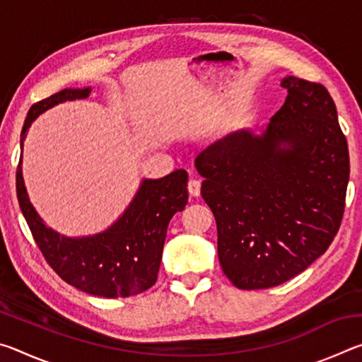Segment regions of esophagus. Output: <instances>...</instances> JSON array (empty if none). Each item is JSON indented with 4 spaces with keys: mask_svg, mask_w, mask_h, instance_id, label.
Instances as JSON below:
<instances>
[{
    "mask_svg": "<svg viewBox=\"0 0 362 362\" xmlns=\"http://www.w3.org/2000/svg\"><path fill=\"white\" fill-rule=\"evenodd\" d=\"M188 193L192 196H199L201 193V182L198 179H192L188 182Z\"/></svg>",
    "mask_w": 362,
    "mask_h": 362,
    "instance_id": "esophagus-1",
    "label": "esophagus"
}]
</instances>
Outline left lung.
Returning a JSON list of instances; mask_svg holds the SVG:
<instances>
[{
	"mask_svg": "<svg viewBox=\"0 0 362 362\" xmlns=\"http://www.w3.org/2000/svg\"><path fill=\"white\" fill-rule=\"evenodd\" d=\"M262 136L236 131L194 159L216 217L223 273L244 291L286 283L334 241L350 179L348 144L320 83L287 76Z\"/></svg>",
	"mask_w": 362,
	"mask_h": 362,
	"instance_id": "left-lung-1",
	"label": "left lung"
}]
</instances>
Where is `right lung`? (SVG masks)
<instances>
[{"instance_id":"add662e5","label":"right lung","mask_w":362,"mask_h":362,"mask_svg":"<svg viewBox=\"0 0 362 362\" xmlns=\"http://www.w3.org/2000/svg\"><path fill=\"white\" fill-rule=\"evenodd\" d=\"M90 88L64 89L36 102L23 122L22 142L32 122L57 103L86 99ZM17 166L16 188L21 211L46 262L65 283L97 297H131L156 283L168 225L188 203V174L177 169L163 179H144L132 203L105 231L66 238L45 225L28 199Z\"/></svg>"}]
</instances>
